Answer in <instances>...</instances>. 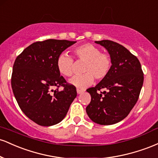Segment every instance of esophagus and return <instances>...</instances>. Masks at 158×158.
<instances>
[{
  "instance_id": "obj_1",
  "label": "esophagus",
  "mask_w": 158,
  "mask_h": 158,
  "mask_svg": "<svg viewBox=\"0 0 158 158\" xmlns=\"http://www.w3.org/2000/svg\"><path fill=\"white\" fill-rule=\"evenodd\" d=\"M77 94H81V93H83V92L85 91V90L82 89V88H77Z\"/></svg>"
}]
</instances>
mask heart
<instances>
[{
  "label": "heart",
  "instance_id": "1",
  "mask_svg": "<svg viewBox=\"0 0 158 158\" xmlns=\"http://www.w3.org/2000/svg\"><path fill=\"white\" fill-rule=\"evenodd\" d=\"M79 61H84L82 71L84 73L74 76L70 83L77 88H84L97 80H102L110 73L112 68V58L110 54L101 52L100 48L86 43L76 47L73 50ZM73 59L66 53L59 56L56 66L59 72L64 77H71L73 73Z\"/></svg>",
  "mask_w": 158,
  "mask_h": 158
}]
</instances>
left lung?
Wrapping results in <instances>:
<instances>
[{
	"label": "left lung",
	"instance_id": "8db88e82",
	"mask_svg": "<svg viewBox=\"0 0 158 158\" xmlns=\"http://www.w3.org/2000/svg\"><path fill=\"white\" fill-rule=\"evenodd\" d=\"M96 43L109 52L112 68L104 79L87 89L91 101L86 112L94 123L108 126L128 115L138 100L144 77L138 59L123 45L110 40ZM102 89L105 90L103 92Z\"/></svg>",
	"mask_w": 158,
	"mask_h": 158
}]
</instances>
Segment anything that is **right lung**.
I'll use <instances>...</instances> for the list:
<instances>
[{
	"instance_id": "1",
	"label": "right lung",
	"mask_w": 158,
	"mask_h": 158,
	"mask_svg": "<svg viewBox=\"0 0 158 158\" xmlns=\"http://www.w3.org/2000/svg\"><path fill=\"white\" fill-rule=\"evenodd\" d=\"M76 42L36 41L25 48L14 62L11 78L14 96L25 115L38 125L50 126L61 122L77 97L76 87L60 76L56 66L59 56ZM60 86L61 91L58 90Z\"/></svg>"
}]
</instances>
